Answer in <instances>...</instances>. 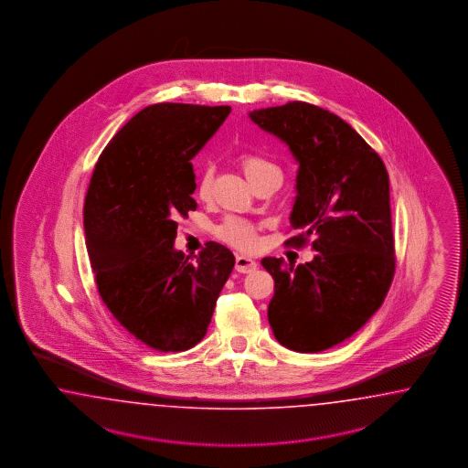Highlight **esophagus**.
I'll use <instances>...</instances> for the list:
<instances>
[{
    "label": "esophagus",
    "instance_id": "obj_1",
    "mask_svg": "<svg viewBox=\"0 0 468 468\" xmlns=\"http://www.w3.org/2000/svg\"><path fill=\"white\" fill-rule=\"evenodd\" d=\"M235 270L239 272H254L257 270V262L252 261L250 257H245V255H237V261H235Z\"/></svg>",
    "mask_w": 468,
    "mask_h": 468
}]
</instances>
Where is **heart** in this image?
<instances>
[{
	"label": "heart",
	"instance_id": "obj_1",
	"mask_svg": "<svg viewBox=\"0 0 468 468\" xmlns=\"http://www.w3.org/2000/svg\"><path fill=\"white\" fill-rule=\"evenodd\" d=\"M241 166L247 175V178L252 182V185L270 178V176H280L282 178V170L278 165H274L268 157L249 153L241 156ZM213 188V170L206 168L198 175L197 180V197L206 200L211 196ZM216 235L219 240L227 241L229 245L237 249H252L257 243V235H255V227L241 218L229 216L219 227L216 228Z\"/></svg>",
	"mask_w": 468,
	"mask_h": 468
}]
</instances>
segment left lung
<instances>
[{
  "label": "left lung",
  "instance_id": "8db88e82",
  "mask_svg": "<svg viewBox=\"0 0 468 468\" xmlns=\"http://www.w3.org/2000/svg\"><path fill=\"white\" fill-rule=\"evenodd\" d=\"M255 125L286 142L297 159L300 231L311 262L264 257L274 280L268 319L283 346L317 354L350 338L383 305L395 276L389 176L383 159L340 116L303 101L255 110Z\"/></svg>",
  "mask_w": 468,
  "mask_h": 468
}]
</instances>
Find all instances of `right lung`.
<instances>
[{
    "instance_id": "add662e5",
    "label": "right lung",
    "mask_w": 468,
    "mask_h": 468,
    "mask_svg": "<svg viewBox=\"0 0 468 468\" xmlns=\"http://www.w3.org/2000/svg\"><path fill=\"white\" fill-rule=\"evenodd\" d=\"M229 106L157 102L118 130L87 188V252L104 305L157 352H184L207 333L235 257L207 241L197 262L175 250L176 218L196 211L192 159Z\"/></svg>"
}]
</instances>
